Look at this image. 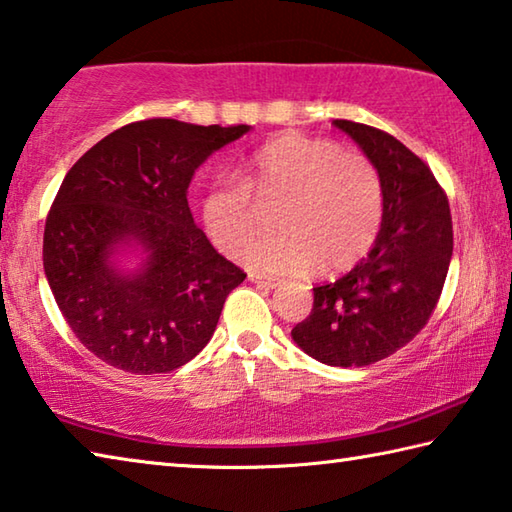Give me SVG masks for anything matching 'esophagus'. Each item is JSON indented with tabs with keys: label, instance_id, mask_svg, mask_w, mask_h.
<instances>
[{
	"label": "esophagus",
	"instance_id": "esophagus-1",
	"mask_svg": "<svg viewBox=\"0 0 512 512\" xmlns=\"http://www.w3.org/2000/svg\"><path fill=\"white\" fill-rule=\"evenodd\" d=\"M249 281L256 283V285H263V288H279L281 279H274V276H261V274H249Z\"/></svg>",
	"mask_w": 512,
	"mask_h": 512
}]
</instances>
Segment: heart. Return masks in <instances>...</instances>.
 Wrapping results in <instances>:
<instances>
[{"label": "heart", "mask_w": 512, "mask_h": 512, "mask_svg": "<svg viewBox=\"0 0 512 512\" xmlns=\"http://www.w3.org/2000/svg\"><path fill=\"white\" fill-rule=\"evenodd\" d=\"M282 204L279 237L244 242L260 226L257 206ZM384 215L378 166L362 152L328 139L283 134L247 159L240 179L215 184L202 202L209 238L227 254L240 251L249 270L299 274L342 272L373 247Z\"/></svg>", "instance_id": "obj_1"}]
</instances>
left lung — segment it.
I'll use <instances>...</instances> for the list:
<instances>
[{
    "label": "left lung",
    "instance_id": "obj_1",
    "mask_svg": "<svg viewBox=\"0 0 512 512\" xmlns=\"http://www.w3.org/2000/svg\"><path fill=\"white\" fill-rule=\"evenodd\" d=\"M380 170L384 215L369 256L315 288L292 339L328 366H366L409 344L432 317L452 261V215L429 166L371 125L335 119Z\"/></svg>",
    "mask_w": 512,
    "mask_h": 512
}]
</instances>
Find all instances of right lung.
<instances>
[{
    "label": "right lung",
    "instance_id": "add662e5",
    "mask_svg": "<svg viewBox=\"0 0 512 512\" xmlns=\"http://www.w3.org/2000/svg\"><path fill=\"white\" fill-rule=\"evenodd\" d=\"M245 132L249 125L134 121L62 179L44 224V274L98 360L137 375L168 373L209 344L224 299L247 274L193 222L186 191L206 157ZM130 241L149 254L137 273L111 263Z\"/></svg>",
    "mask_w": 512,
    "mask_h": 512
}]
</instances>
